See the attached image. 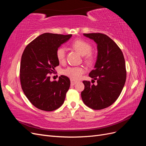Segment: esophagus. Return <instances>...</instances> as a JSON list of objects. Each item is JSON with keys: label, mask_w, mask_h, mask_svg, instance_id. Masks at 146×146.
Returning <instances> with one entry per match:
<instances>
[{"label": "esophagus", "mask_w": 146, "mask_h": 146, "mask_svg": "<svg viewBox=\"0 0 146 146\" xmlns=\"http://www.w3.org/2000/svg\"><path fill=\"white\" fill-rule=\"evenodd\" d=\"M77 83V81H74V80H70V85H74L75 84H76Z\"/></svg>", "instance_id": "1"}]
</instances>
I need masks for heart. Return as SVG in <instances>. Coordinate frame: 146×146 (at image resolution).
<instances>
[{"instance_id":"b5f03b06","label":"heart","mask_w":146,"mask_h":146,"mask_svg":"<svg viewBox=\"0 0 146 146\" xmlns=\"http://www.w3.org/2000/svg\"><path fill=\"white\" fill-rule=\"evenodd\" d=\"M72 47L82 56H85V60L87 63H91L93 60V55L91 54L92 46L86 41L78 39L73 42ZM66 49L63 46L57 48L56 52V58L60 62H63L66 58ZM85 72V69L82 67H68L63 70V74L73 80L79 79Z\"/></svg>"}]
</instances>
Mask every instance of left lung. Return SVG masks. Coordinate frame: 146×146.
I'll return each instance as SVG.
<instances>
[{"instance_id": "left-lung-1", "label": "left lung", "mask_w": 146, "mask_h": 146, "mask_svg": "<svg viewBox=\"0 0 146 146\" xmlns=\"http://www.w3.org/2000/svg\"><path fill=\"white\" fill-rule=\"evenodd\" d=\"M96 42L98 57L94 69L89 74L97 85L83 81L85 89L81 92L83 102L93 110L111 105L119 98L126 80L125 62L122 52L113 39L100 33H83Z\"/></svg>"}]
</instances>
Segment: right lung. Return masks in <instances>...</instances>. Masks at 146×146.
I'll list each match as a JSON object with an SVG mask.
<instances>
[{"label": "right lung", "mask_w": 146, "mask_h": 146, "mask_svg": "<svg viewBox=\"0 0 146 146\" xmlns=\"http://www.w3.org/2000/svg\"><path fill=\"white\" fill-rule=\"evenodd\" d=\"M72 35L50 33L39 35L26 46L20 64V81L25 96L33 105L46 111L60 108L70 87L69 78L50 81V74L59 65L56 52Z\"/></svg>", "instance_id": "add662e5"}]
</instances>
